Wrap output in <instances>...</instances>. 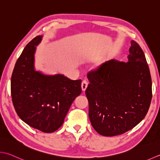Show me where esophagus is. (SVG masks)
I'll list each match as a JSON object with an SVG mask.
<instances>
[{
    "instance_id": "esophagus-1",
    "label": "esophagus",
    "mask_w": 160,
    "mask_h": 160,
    "mask_svg": "<svg viewBox=\"0 0 160 160\" xmlns=\"http://www.w3.org/2000/svg\"><path fill=\"white\" fill-rule=\"evenodd\" d=\"M87 86H88V82L86 80H83L82 82V89L83 92L86 90Z\"/></svg>"
}]
</instances>
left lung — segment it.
<instances>
[{
    "mask_svg": "<svg viewBox=\"0 0 160 160\" xmlns=\"http://www.w3.org/2000/svg\"><path fill=\"white\" fill-rule=\"evenodd\" d=\"M129 51L126 63L111 59L87 74L89 117L102 136L132 129L144 118L151 105L152 80L144 53L133 40Z\"/></svg>",
    "mask_w": 160,
    "mask_h": 160,
    "instance_id": "1",
    "label": "left lung"
}]
</instances>
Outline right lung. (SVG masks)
Segmentation results:
<instances>
[{
  "label": "right lung",
  "mask_w": 160,
  "mask_h": 160,
  "mask_svg": "<svg viewBox=\"0 0 160 160\" xmlns=\"http://www.w3.org/2000/svg\"><path fill=\"white\" fill-rule=\"evenodd\" d=\"M42 38L34 37L18 58L11 78V95L22 121L50 133L63 124L72 102L82 92V81L60 74L46 76L34 70V55Z\"/></svg>",
  "instance_id": "obj_1"
}]
</instances>
